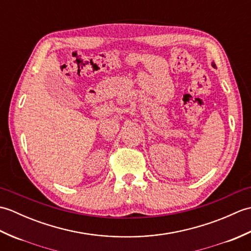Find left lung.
<instances>
[{
    "label": "left lung",
    "instance_id": "left-lung-1",
    "mask_svg": "<svg viewBox=\"0 0 251 251\" xmlns=\"http://www.w3.org/2000/svg\"><path fill=\"white\" fill-rule=\"evenodd\" d=\"M211 66H212V67H214V68H216V65H215V63H214V62H212V63H211Z\"/></svg>",
    "mask_w": 251,
    "mask_h": 251
}]
</instances>
